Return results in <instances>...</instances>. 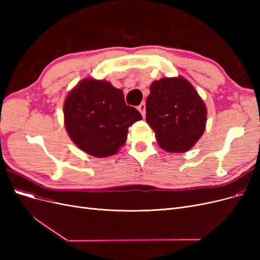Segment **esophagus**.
Segmentation results:
<instances>
[{
  "mask_svg": "<svg viewBox=\"0 0 260 260\" xmlns=\"http://www.w3.org/2000/svg\"><path fill=\"white\" fill-rule=\"evenodd\" d=\"M138 109H139V112L141 113V115H142V116L144 117V116H145V113H146L145 103H141V104L138 106Z\"/></svg>",
  "mask_w": 260,
  "mask_h": 260,
  "instance_id": "1",
  "label": "esophagus"
}]
</instances>
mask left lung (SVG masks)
<instances>
[{
  "label": "left lung",
  "mask_w": 260,
  "mask_h": 260,
  "mask_svg": "<svg viewBox=\"0 0 260 260\" xmlns=\"http://www.w3.org/2000/svg\"><path fill=\"white\" fill-rule=\"evenodd\" d=\"M149 90L146 122L158 145L169 153L187 152L205 131L207 109L203 100L183 77L162 78Z\"/></svg>",
  "instance_id": "1"
}]
</instances>
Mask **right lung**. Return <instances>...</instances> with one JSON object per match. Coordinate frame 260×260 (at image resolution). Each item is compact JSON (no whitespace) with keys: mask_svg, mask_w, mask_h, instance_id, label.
I'll return each mask as SVG.
<instances>
[{"mask_svg":"<svg viewBox=\"0 0 260 260\" xmlns=\"http://www.w3.org/2000/svg\"><path fill=\"white\" fill-rule=\"evenodd\" d=\"M64 119L78 147L94 157H107L124 144L128 128L142 116L125 104L120 89L104 80L86 78L67 95Z\"/></svg>","mask_w":260,"mask_h":260,"instance_id":"1","label":"right lung"}]
</instances>
